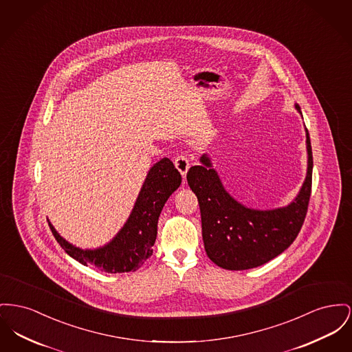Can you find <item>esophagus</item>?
Returning a JSON list of instances; mask_svg holds the SVG:
<instances>
[{"label": "esophagus", "instance_id": "34e87169", "mask_svg": "<svg viewBox=\"0 0 352 352\" xmlns=\"http://www.w3.org/2000/svg\"><path fill=\"white\" fill-rule=\"evenodd\" d=\"M174 164H175V167L178 168V171L182 174V177H184V179H185V178H186L187 171H188V167H190L188 160H187L185 155H178V157L175 158Z\"/></svg>", "mask_w": 352, "mask_h": 352}]
</instances>
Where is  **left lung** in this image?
Returning <instances> with one entry per match:
<instances>
[{"mask_svg":"<svg viewBox=\"0 0 352 352\" xmlns=\"http://www.w3.org/2000/svg\"><path fill=\"white\" fill-rule=\"evenodd\" d=\"M295 109L302 114L299 104ZM307 174L287 206L258 210L242 205L222 185L207 154L190 167L187 184L198 198L207 256L219 267L248 270L282 254L298 236L305 222L312 184V150L306 129Z\"/></svg>","mask_w":352,"mask_h":352,"instance_id":"obj_1","label":"left lung"}]
</instances>
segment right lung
<instances>
[{
	"instance_id": "add662e5",
	"label": "right lung",
	"mask_w": 352,
	"mask_h": 352,
	"mask_svg": "<svg viewBox=\"0 0 352 352\" xmlns=\"http://www.w3.org/2000/svg\"><path fill=\"white\" fill-rule=\"evenodd\" d=\"M182 177L168 158L153 166L141 187L134 207L117 235L102 248L83 250L69 243L49 222L50 230L67 255L85 266L117 274L140 269L153 254L158 218L168 197L179 187Z\"/></svg>"
}]
</instances>
